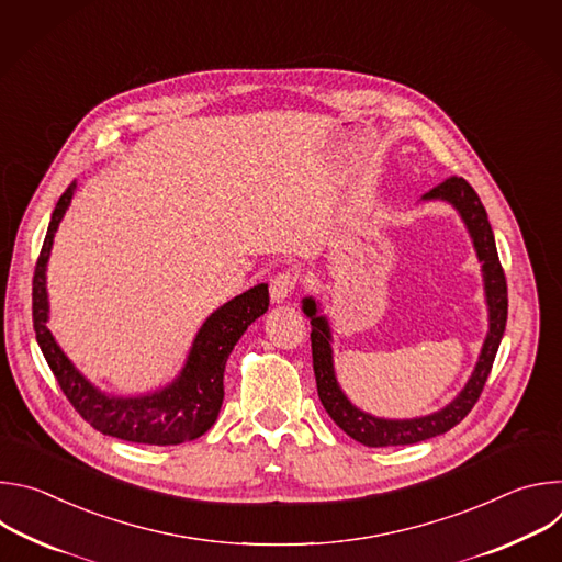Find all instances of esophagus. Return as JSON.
Masks as SVG:
<instances>
[{
	"instance_id": "obj_1",
	"label": "esophagus",
	"mask_w": 562,
	"mask_h": 562,
	"mask_svg": "<svg viewBox=\"0 0 562 562\" xmlns=\"http://www.w3.org/2000/svg\"><path fill=\"white\" fill-rule=\"evenodd\" d=\"M297 286V271H282L271 280L269 293H271V302L280 304L284 302Z\"/></svg>"
}]
</instances>
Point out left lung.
I'll list each match as a JSON object with an SVG mask.
<instances>
[{"instance_id":"obj_1","label":"left lung","mask_w":562,"mask_h":562,"mask_svg":"<svg viewBox=\"0 0 562 562\" xmlns=\"http://www.w3.org/2000/svg\"><path fill=\"white\" fill-rule=\"evenodd\" d=\"M423 200H442L449 202L462 217L471 239L477 260L483 262V280H485V297L490 306V331L480 349L475 369L467 380L464 389L451 400L447 407L434 412L429 416L409 418V420H389L375 418L371 414L360 412L338 384L334 369V349H331V327L325 315H319V304L313 297L302 300V311L311 319V353H313V373L317 384L319 403L327 409L331 420L353 440L364 447H397L414 445L440 436L456 427L477 403L480 393L490 378L492 364L496 360L505 325H507V280L498 260L496 239L492 224L487 220V211L480 202L477 193L462 178H449L442 184L434 187Z\"/></svg>"}]
</instances>
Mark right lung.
Returning <instances> with one entry per match:
<instances>
[{
  "label": "right lung",
  "instance_id": "1",
  "mask_svg": "<svg viewBox=\"0 0 562 562\" xmlns=\"http://www.w3.org/2000/svg\"><path fill=\"white\" fill-rule=\"evenodd\" d=\"M72 195L75 182L61 193L53 211L33 276V327L53 375L75 412L104 436L159 447L200 438L213 427L222 407L226 358L249 325L267 313L269 286L258 284L215 308L204 319L180 375L171 384L146 395H109L75 369L46 327V265Z\"/></svg>",
  "mask_w": 562,
  "mask_h": 562
}]
</instances>
